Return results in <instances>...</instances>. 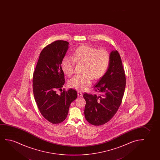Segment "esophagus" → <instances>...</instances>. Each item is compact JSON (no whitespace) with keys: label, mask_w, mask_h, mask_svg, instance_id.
Listing matches in <instances>:
<instances>
[{"label":"esophagus","mask_w":160,"mask_h":160,"mask_svg":"<svg viewBox=\"0 0 160 160\" xmlns=\"http://www.w3.org/2000/svg\"><path fill=\"white\" fill-rule=\"evenodd\" d=\"M78 95L79 97H82L83 96V94L82 93V92L80 91H78Z\"/></svg>","instance_id":"esophagus-1"}]
</instances>
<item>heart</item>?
I'll return each instance as SVG.
<instances>
[{"mask_svg":"<svg viewBox=\"0 0 160 160\" xmlns=\"http://www.w3.org/2000/svg\"><path fill=\"white\" fill-rule=\"evenodd\" d=\"M75 62L83 63L82 75H77L68 81L70 88L85 91L90 87L92 79L97 80L104 74L110 63V54L107 51L84 45L75 51L72 58L64 57L61 67L64 73L70 77L74 72Z\"/></svg>","mask_w":160,"mask_h":160,"instance_id":"heart-1","label":"heart"}]
</instances>
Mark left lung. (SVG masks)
Listing matches in <instances>:
<instances>
[{"label": "left lung", "mask_w": 160, "mask_h": 160, "mask_svg": "<svg viewBox=\"0 0 160 160\" xmlns=\"http://www.w3.org/2000/svg\"><path fill=\"white\" fill-rule=\"evenodd\" d=\"M125 87L126 77L120 56L118 51H112L107 70L94 86L99 94H83L86 120L94 126L103 125L110 120L120 106Z\"/></svg>", "instance_id": "left-lung-1"}]
</instances>
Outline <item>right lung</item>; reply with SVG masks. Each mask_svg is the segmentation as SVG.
I'll return each mask as SVG.
<instances>
[{
	"mask_svg": "<svg viewBox=\"0 0 160 160\" xmlns=\"http://www.w3.org/2000/svg\"><path fill=\"white\" fill-rule=\"evenodd\" d=\"M69 43L57 40L46 46L40 54L33 73L34 98L40 113L53 124L63 122L68 115L70 104L77 98L74 89L57 93L65 82L61 67L62 60Z\"/></svg>",
	"mask_w": 160,
	"mask_h": 160,
	"instance_id": "obj_1",
	"label": "right lung"
}]
</instances>
